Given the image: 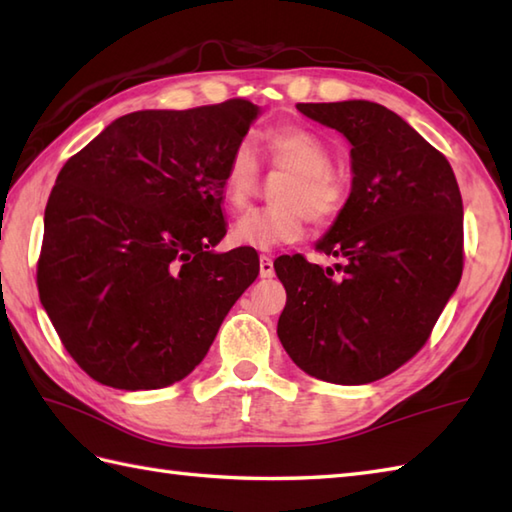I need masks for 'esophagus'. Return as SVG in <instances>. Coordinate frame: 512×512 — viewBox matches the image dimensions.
Returning <instances> with one entry per match:
<instances>
[{
	"label": "esophagus",
	"mask_w": 512,
	"mask_h": 512,
	"mask_svg": "<svg viewBox=\"0 0 512 512\" xmlns=\"http://www.w3.org/2000/svg\"><path fill=\"white\" fill-rule=\"evenodd\" d=\"M259 275H262L264 279H270V277L275 275L273 259H270L268 255H262V257H259Z\"/></svg>",
	"instance_id": "obj_1"
}]
</instances>
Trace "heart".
Returning a JSON list of instances; mask_svg holds the SVG:
<instances>
[{"mask_svg": "<svg viewBox=\"0 0 512 512\" xmlns=\"http://www.w3.org/2000/svg\"><path fill=\"white\" fill-rule=\"evenodd\" d=\"M270 165L288 171L279 187L273 209H255L239 217L233 226L235 244L270 250L295 244L312 222H332L345 204L343 182L332 173V151L323 140L297 125L279 127L266 134ZM259 180V162L253 145L242 140L235 149L222 178V198L231 209H244L253 198Z\"/></svg>", "mask_w": 512, "mask_h": 512, "instance_id": "obj_1", "label": "heart"}]
</instances>
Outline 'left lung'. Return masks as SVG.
Masks as SVG:
<instances>
[{
    "instance_id": "8db88e82",
    "label": "left lung",
    "mask_w": 512,
    "mask_h": 512,
    "mask_svg": "<svg viewBox=\"0 0 512 512\" xmlns=\"http://www.w3.org/2000/svg\"><path fill=\"white\" fill-rule=\"evenodd\" d=\"M347 138L352 189L317 250L275 259L286 288L279 341L303 372L365 385L407 363L462 277V195L449 160L416 129L372 101L299 103Z\"/></svg>"
}]
</instances>
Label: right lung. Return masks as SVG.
<instances>
[{
	"mask_svg": "<svg viewBox=\"0 0 512 512\" xmlns=\"http://www.w3.org/2000/svg\"><path fill=\"white\" fill-rule=\"evenodd\" d=\"M262 114L231 99L116 118L59 171L43 215L39 299L83 372L114 389L189 376L259 275L217 253L222 178Z\"/></svg>",
	"mask_w": 512,
	"mask_h": 512,
	"instance_id": "1",
	"label": "right lung"
}]
</instances>
